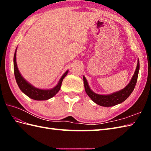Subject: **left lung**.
<instances>
[{
	"mask_svg": "<svg viewBox=\"0 0 151 151\" xmlns=\"http://www.w3.org/2000/svg\"><path fill=\"white\" fill-rule=\"evenodd\" d=\"M139 70V60H137V64L135 72H134V75L131 79L129 84H128L124 89L115 92L114 93L110 95H99L97 94L89 88L87 80L85 78V76H83L84 79V84L85 91L86 93L88 94L91 100L95 102L98 105L102 106L105 107H110L114 106L115 105L120 104L121 102L124 101L126 99L129 97L130 94L132 93L134 88H135L137 76H138V73Z\"/></svg>",
	"mask_w": 151,
	"mask_h": 151,
	"instance_id": "left-lung-1",
	"label": "left lung"
}]
</instances>
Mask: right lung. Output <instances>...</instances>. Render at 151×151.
<instances>
[{"label":"right lung","instance_id":"obj_1","mask_svg":"<svg viewBox=\"0 0 151 151\" xmlns=\"http://www.w3.org/2000/svg\"><path fill=\"white\" fill-rule=\"evenodd\" d=\"M16 50H17V49H16ZM16 50L14 57V75L16 82H17V84L21 90L25 95H27L28 97L36 101H45L54 97L60 91L63 80L65 77L67 73H68V70H67L63 74L62 78H60L58 84L54 88L50 89H41L36 88L34 87L33 86H32L30 83H28L21 76V73H19V69L17 68V62H16V51H17Z\"/></svg>","mask_w":151,"mask_h":151}]
</instances>
